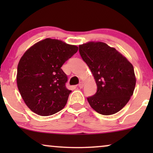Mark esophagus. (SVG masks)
<instances>
[{"label": "esophagus", "mask_w": 153, "mask_h": 153, "mask_svg": "<svg viewBox=\"0 0 153 153\" xmlns=\"http://www.w3.org/2000/svg\"><path fill=\"white\" fill-rule=\"evenodd\" d=\"M83 87V81H81V82L79 83V88H82Z\"/></svg>", "instance_id": "obj_1"}]
</instances>
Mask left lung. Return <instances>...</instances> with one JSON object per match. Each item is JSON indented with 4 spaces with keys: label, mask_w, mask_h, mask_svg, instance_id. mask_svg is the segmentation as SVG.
<instances>
[{
    "label": "left lung",
    "mask_w": 153,
    "mask_h": 153,
    "mask_svg": "<svg viewBox=\"0 0 153 153\" xmlns=\"http://www.w3.org/2000/svg\"><path fill=\"white\" fill-rule=\"evenodd\" d=\"M79 53L89 67L97 86L87 98L95 111L104 116L118 112L132 96L136 85L133 65L115 48L101 42L79 45Z\"/></svg>",
    "instance_id": "left-lung-1"
}]
</instances>
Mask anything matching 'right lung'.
Masks as SVG:
<instances>
[{
  "instance_id": "1",
  "label": "right lung",
  "mask_w": 153,
  "mask_h": 153,
  "mask_svg": "<svg viewBox=\"0 0 153 153\" xmlns=\"http://www.w3.org/2000/svg\"><path fill=\"white\" fill-rule=\"evenodd\" d=\"M78 47L47 38L25 52L17 67L18 89L27 106L37 115L48 116L66 105L72 91L61 67L76 53Z\"/></svg>"
}]
</instances>
